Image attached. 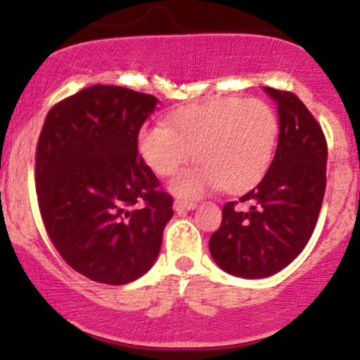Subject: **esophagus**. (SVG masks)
Instances as JSON below:
<instances>
[{
	"label": "esophagus",
	"instance_id": "esophagus-1",
	"mask_svg": "<svg viewBox=\"0 0 360 360\" xmlns=\"http://www.w3.org/2000/svg\"><path fill=\"white\" fill-rule=\"evenodd\" d=\"M196 203L194 201H186V200H176L174 201V210L176 212H184V210H193Z\"/></svg>",
	"mask_w": 360,
	"mask_h": 360
}]
</instances>
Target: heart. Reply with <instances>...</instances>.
Masks as SVG:
<instances>
[{
  "label": "heart",
  "instance_id": "b5f03b06",
  "mask_svg": "<svg viewBox=\"0 0 360 360\" xmlns=\"http://www.w3.org/2000/svg\"><path fill=\"white\" fill-rule=\"evenodd\" d=\"M167 127H143L139 148L147 166L159 176H172L194 157L201 164L174 177L172 191L196 198L221 186L238 193L266 174L278 118L267 103L242 98L198 103L174 111Z\"/></svg>",
  "mask_w": 360,
  "mask_h": 360
}]
</instances>
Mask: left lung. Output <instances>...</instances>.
I'll use <instances>...</instances> for the list:
<instances>
[{
    "label": "left lung",
    "mask_w": 360,
    "mask_h": 360,
    "mask_svg": "<svg viewBox=\"0 0 360 360\" xmlns=\"http://www.w3.org/2000/svg\"><path fill=\"white\" fill-rule=\"evenodd\" d=\"M264 91L278 103L274 159L255 188L223 206L220 229L210 237L214 262L247 279L276 274L298 257L315 230L326 188L328 148L320 123L291 91Z\"/></svg>",
    "instance_id": "left-lung-1"
}]
</instances>
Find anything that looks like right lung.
<instances>
[{
    "instance_id": "1",
    "label": "right lung",
    "mask_w": 360,
    "mask_h": 360,
    "mask_svg": "<svg viewBox=\"0 0 360 360\" xmlns=\"http://www.w3.org/2000/svg\"><path fill=\"white\" fill-rule=\"evenodd\" d=\"M155 96L94 84L52 106L35 152V188L49 237L86 278L127 284L154 266L172 196L139 155Z\"/></svg>"
}]
</instances>
